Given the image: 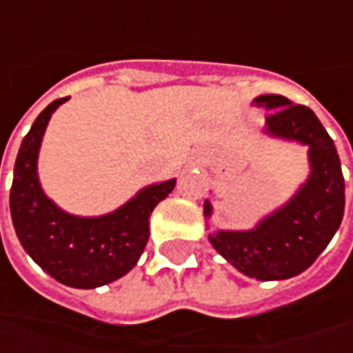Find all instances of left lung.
Wrapping results in <instances>:
<instances>
[{
    "mask_svg": "<svg viewBox=\"0 0 353 353\" xmlns=\"http://www.w3.org/2000/svg\"><path fill=\"white\" fill-rule=\"evenodd\" d=\"M257 105L271 110L267 131L310 147V179L287 206L265 218L251 232H216L210 243L248 277L279 281L303 273L316 261L344 216V174L332 137L314 112L285 96L265 94ZM204 202V216H210Z\"/></svg>",
    "mask_w": 353,
    "mask_h": 353,
    "instance_id": "1",
    "label": "left lung"
}]
</instances>
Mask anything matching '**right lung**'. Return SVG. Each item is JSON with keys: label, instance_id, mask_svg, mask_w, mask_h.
<instances>
[{"label": "right lung", "instance_id": "obj_1", "mask_svg": "<svg viewBox=\"0 0 353 353\" xmlns=\"http://www.w3.org/2000/svg\"><path fill=\"white\" fill-rule=\"evenodd\" d=\"M48 103L21 143L9 194L11 220L21 245L52 279L76 289H94L133 269L149 239V216L176 181L147 186L125 206L100 218H74L48 200L37 179V153L52 112Z\"/></svg>", "mask_w": 353, "mask_h": 353}]
</instances>
